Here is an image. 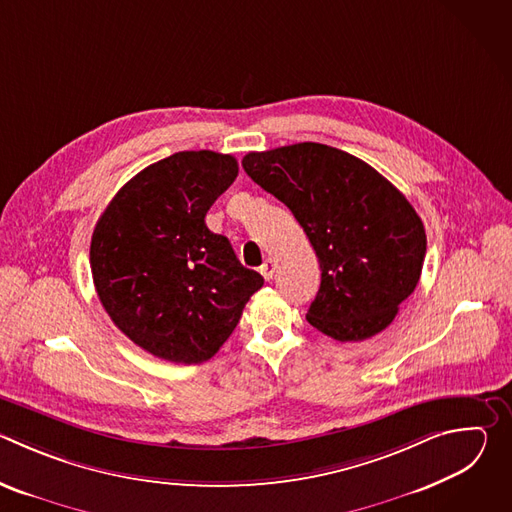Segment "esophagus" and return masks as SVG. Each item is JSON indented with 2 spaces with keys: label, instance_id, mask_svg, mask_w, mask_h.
I'll use <instances>...</instances> for the list:
<instances>
[{
  "label": "esophagus",
  "instance_id": "34e87169",
  "mask_svg": "<svg viewBox=\"0 0 512 512\" xmlns=\"http://www.w3.org/2000/svg\"><path fill=\"white\" fill-rule=\"evenodd\" d=\"M259 271H261V275L265 277V281H269V279L273 277V271H275V263H273V259H265V261H263V265L259 267Z\"/></svg>",
  "mask_w": 512,
  "mask_h": 512
}]
</instances>
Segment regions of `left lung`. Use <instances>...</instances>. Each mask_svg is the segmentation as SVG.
Segmentation results:
<instances>
[{"label":"left lung","instance_id":"left-lung-1","mask_svg":"<svg viewBox=\"0 0 512 512\" xmlns=\"http://www.w3.org/2000/svg\"><path fill=\"white\" fill-rule=\"evenodd\" d=\"M243 168L291 210L316 251L322 283L306 320L340 342L383 332L425 259L409 200L367 162L314 141L251 152Z\"/></svg>","mask_w":512,"mask_h":512}]
</instances>
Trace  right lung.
Wrapping results in <instances>:
<instances>
[{"mask_svg": "<svg viewBox=\"0 0 512 512\" xmlns=\"http://www.w3.org/2000/svg\"><path fill=\"white\" fill-rule=\"evenodd\" d=\"M237 174L229 154L178 152L133 176L93 231L91 271L105 312L158 358L214 356L263 285L204 223Z\"/></svg>", "mask_w": 512, "mask_h": 512, "instance_id": "right-lung-1", "label": "right lung"}]
</instances>
